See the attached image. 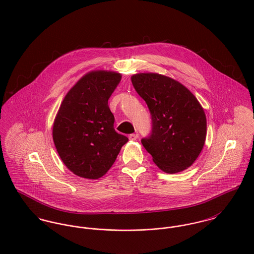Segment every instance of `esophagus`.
Returning a JSON list of instances; mask_svg holds the SVG:
<instances>
[{
	"instance_id": "obj_1",
	"label": "esophagus",
	"mask_w": 254,
	"mask_h": 254,
	"mask_svg": "<svg viewBox=\"0 0 254 254\" xmlns=\"http://www.w3.org/2000/svg\"><path fill=\"white\" fill-rule=\"evenodd\" d=\"M138 139V135L137 134H131L129 135V140L130 141H136Z\"/></svg>"
}]
</instances>
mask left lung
Here are the masks:
<instances>
[{
    "mask_svg": "<svg viewBox=\"0 0 254 254\" xmlns=\"http://www.w3.org/2000/svg\"><path fill=\"white\" fill-rule=\"evenodd\" d=\"M151 114L152 130L142 144L165 173L189 168L198 157L206 138V116L193 94L180 82L158 73L131 77Z\"/></svg>",
    "mask_w": 254,
    "mask_h": 254,
    "instance_id": "left-lung-1",
    "label": "left lung"
}]
</instances>
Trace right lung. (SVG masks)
I'll use <instances>...</instances> for the list:
<instances>
[{"label":"right lung","instance_id":"add662e5","mask_svg":"<svg viewBox=\"0 0 254 254\" xmlns=\"http://www.w3.org/2000/svg\"><path fill=\"white\" fill-rule=\"evenodd\" d=\"M121 74L86 73L65 95L53 124V140L64 165L85 179L103 177L128 138L115 132L109 99Z\"/></svg>","mask_w":254,"mask_h":254}]
</instances>
